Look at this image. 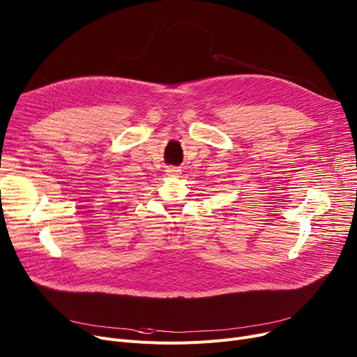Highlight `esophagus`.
I'll return each instance as SVG.
<instances>
[{
    "label": "esophagus",
    "mask_w": 357,
    "mask_h": 357,
    "mask_svg": "<svg viewBox=\"0 0 357 357\" xmlns=\"http://www.w3.org/2000/svg\"><path fill=\"white\" fill-rule=\"evenodd\" d=\"M166 172L169 176H179L181 175V169L176 166H167Z\"/></svg>",
    "instance_id": "34e87169"
}]
</instances>
